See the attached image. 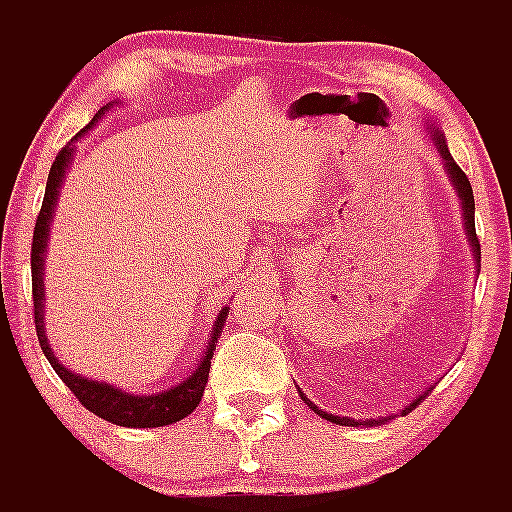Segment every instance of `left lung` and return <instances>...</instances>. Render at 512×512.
Segmentation results:
<instances>
[{
    "mask_svg": "<svg viewBox=\"0 0 512 512\" xmlns=\"http://www.w3.org/2000/svg\"><path fill=\"white\" fill-rule=\"evenodd\" d=\"M428 133H431L433 143H436L438 153H441L443 169H446V174H449V179H451V184H454L456 194H459V200H461V215H464V230H467L469 246H472V256H474V261H477V266H479V259H482V251H479L477 230H474V194H472V184H469L467 174H464V171H461L459 166H456L454 158H451L449 146H446V138H443L441 130L433 128V130H428ZM431 390H433V384H431V387H425L423 392H418V395L413 397V402H408V405L402 408V415L410 413V410H413L415 405H420V400H423V397L428 395V392H431ZM297 392H300V397H302V400H305V405L312 410V413H318L320 418L330 420V423H336V425H369V428H372V425H384V423H390V420L395 418V415H384V418H361V420L341 418V415H336V413H325V410H320L318 405H315V402L307 400L305 392H302L300 387H297Z\"/></svg>",
    "mask_w": 512,
    "mask_h": 512,
    "instance_id": "obj_1",
    "label": "left lung"
}]
</instances>
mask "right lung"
<instances>
[{"label":"right lung","instance_id":"1","mask_svg":"<svg viewBox=\"0 0 512 512\" xmlns=\"http://www.w3.org/2000/svg\"><path fill=\"white\" fill-rule=\"evenodd\" d=\"M115 102L104 104L102 110L94 115V120L89 122L87 128L79 130V133L71 138V143L58 151L56 161L51 166V174H48V184H45V197L43 207H40L38 223H35L33 233V253H30V266H33V305H35V330H38V341L43 348L48 364L56 369L58 377L63 379V384L79 397V402L89 413L99 415V418L110 420V423L122 425V428H161V425H171L176 420L187 418L202 400V392L207 387V374H210L212 364V351L217 346V338L225 328V318H228L230 307H223L217 312L215 325L210 330V341H207L205 354H202L200 364L194 366V372H189L182 382L171 384L169 390L153 392V395H133V392H125L120 387L110 382H102V379H89L84 374H76L71 369H66V364H61V359L56 356V351L51 348L48 341V333H45V284H43V271H45V251H48V235H51V220L53 210H56L58 194H61V184L66 179V171H69L71 161H74L76 153V140L84 133L97 125L102 120L104 112H110V107Z\"/></svg>","mask_w":512,"mask_h":512}]
</instances>
